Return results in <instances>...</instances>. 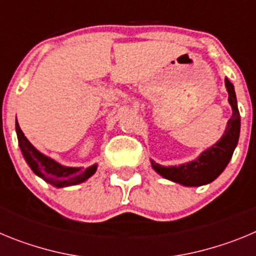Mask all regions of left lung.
Masks as SVG:
<instances>
[{"mask_svg": "<svg viewBox=\"0 0 256 256\" xmlns=\"http://www.w3.org/2000/svg\"><path fill=\"white\" fill-rule=\"evenodd\" d=\"M224 83L228 92V102L232 108V116L227 122V126L220 140L202 151L195 160L180 165L164 166L150 159L152 169L162 178L186 187H200L216 180L226 169L238 144L241 118L234 84L227 78L224 79Z\"/></svg>", "mask_w": 256, "mask_h": 256, "instance_id": "left-lung-1", "label": "left lung"}]
</instances>
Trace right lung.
I'll return each instance as SVG.
<instances>
[{"instance_id":"obj_1","label":"right lung","mask_w":256,"mask_h":256,"mask_svg":"<svg viewBox=\"0 0 256 256\" xmlns=\"http://www.w3.org/2000/svg\"><path fill=\"white\" fill-rule=\"evenodd\" d=\"M15 128H16L19 148L33 173L54 187L62 188V187L79 184L96 173L97 164L91 165L86 169H82L80 166H65V165L60 164L55 159L38 151L28 141L22 130H20L18 120L15 123Z\"/></svg>"}]
</instances>
